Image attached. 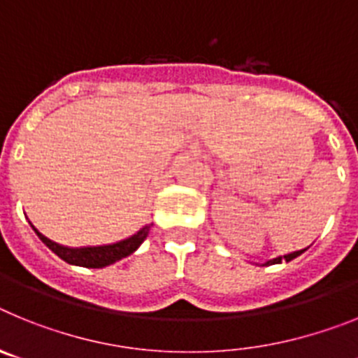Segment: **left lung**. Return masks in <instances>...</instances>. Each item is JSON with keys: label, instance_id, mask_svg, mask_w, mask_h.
<instances>
[{"label": "left lung", "instance_id": "8db88e82", "mask_svg": "<svg viewBox=\"0 0 358 358\" xmlns=\"http://www.w3.org/2000/svg\"><path fill=\"white\" fill-rule=\"evenodd\" d=\"M305 251H306V249H301V251L290 252V255H285V256H278V258H274V260H268V262H265L264 265H274V264H281V260L290 262V260H294V258H297V256L301 255V252H305Z\"/></svg>", "mask_w": 358, "mask_h": 358}]
</instances>
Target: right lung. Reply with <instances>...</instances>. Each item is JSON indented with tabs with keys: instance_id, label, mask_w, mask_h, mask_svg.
Wrapping results in <instances>:
<instances>
[{
	"instance_id": "right-lung-1",
	"label": "right lung",
	"mask_w": 358,
	"mask_h": 358,
	"mask_svg": "<svg viewBox=\"0 0 358 358\" xmlns=\"http://www.w3.org/2000/svg\"><path fill=\"white\" fill-rule=\"evenodd\" d=\"M34 229H36V227H34ZM148 229H150V226H145L143 229L138 231V233L132 235L131 238L110 243V245H98V248H64V245H59V243L52 242V240H48L46 236L41 235L37 229L36 233L37 236H39V238L59 256V258H62V260L68 262V264L80 265V267L90 268H102L110 264H115V262L122 260L125 256L132 255V252L143 243V240L147 238Z\"/></svg>"
}]
</instances>
